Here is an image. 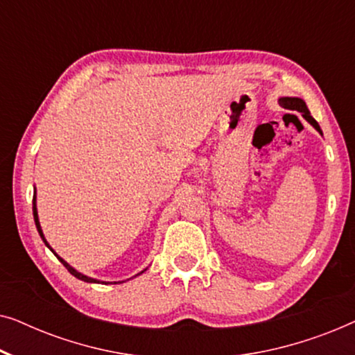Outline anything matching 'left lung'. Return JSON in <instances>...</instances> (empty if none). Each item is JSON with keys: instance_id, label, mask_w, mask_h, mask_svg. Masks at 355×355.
<instances>
[{"instance_id": "obj_1", "label": "left lung", "mask_w": 355, "mask_h": 355, "mask_svg": "<svg viewBox=\"0 0 355 355\" xmlns=\"http://www.w3.org/2000/svg\"><path fill=\"white\" fill-rule=\"evenodd\" d=\"M279 105L283 106V108L295 110V111H299V113H302L304 118L307 119L309 123L312 124L313 128L317 129L320 134H322V129H320V125H318L317 121H315V119L312 118V116H310V111H309L307 105H305V101H304V100H300V98H294V96H284V98H279Z\"/></svg>"}]
</instances>
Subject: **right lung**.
Returning a JSON list of instances; mask_svg holds the SVG:
<instances>
[{
    "instance_id": "obj_1",
    "label": "right lung",
    "mask_w": 355,
    "mask_h": 355,
    "mask_svg": "<svg viewBox=\"0 0 355 355\" xmlns=\"http://www.w3.org/2000/svg\"><path fill=\"white\" fill-rule=\"evenodd\" d=\"M33 220H35V226H37V230H38V234H40V237H42V239H43V242H45V244H46V247H50V245H48L46 239H45V236H43V232H42L40 221H38V215H37V205H35V196H33ZM50 249H51V247H50ZM51 252H53V249H51ZM53 254H55V252H53ZM55 255H56V254H55ZM56 257H58V255H56ZM58 260H60L61 263L66 266L67 271H69V273H71L72 276H76L77 279H82V281H85V283H98V281H96V279H94V278H89V276H85V275L79 273V271H76L74 268H72V266H71L69 263H66V261L62 260L61 257H58Z\"/></svg>"
}]
</instances>
